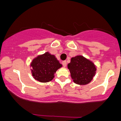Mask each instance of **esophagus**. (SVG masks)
<instances>
[{
    "instance_id": "obj_1",
    "label": "esophagus",
    "mask_w": 121,
    "mask_h": 121,
    "mask_svg": "<svg viewBox=\"0 0 121 121\" xmlns=\"http://www.w3.org/2000/svg\"><path fill=\"white\" fill-rule=\"evenodd\" d=\"M62 65L64 66V67H65L66 66H67V62H66L65 60H64V61H62Z\"/></svg>"
}]
</instances>
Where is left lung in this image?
Listing matches in <instances>:
<instances>
[{
    "label": "left lung",
    "mask_w": 121,
    "mask_h": 121,
    "mask_svg": "<svg viewBox=\"0 0 121 121\" xmlns=\"http://www.w3.org/2000/svg\"><path fill=\"white\" fill-rule=\"evenodd\" d=\"M68 68L73 82L78 85L89 84L96 71L95 64L81 55L71 57V62L68 64Z\"/></svg>",
    "instance_id": "obj_1"
}]
</instances>
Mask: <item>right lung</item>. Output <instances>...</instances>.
<instances>
[{
  "label": "right lung",
  "mask_w": 121,
  "mask_h": 121,
  "mask_svg": "<svg viewBox=\"0 0 121 121\" xmlns=\"http://www.w3.org/2000/svg\"><path fill=\"white\" fill-rule=\"evenodd\" d=\"M62 67V64H60L55 56L51 54L49 52L37 56L33 59L30 64L33 78L40 82L52 81L56 71Z\"/></svg>",
  "instance_id": "add662e5"
}]
</instances>
